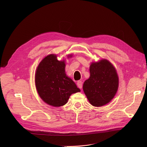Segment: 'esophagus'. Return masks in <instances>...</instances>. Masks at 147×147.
Here are the masks:
<instances>
[{
	"label": "esophagus",
	"mask_w": 147,
	"mask_h": 147,
	"mask_svg": "<svg viewBox=\"0 0 147 147\" xmlns=\"http://www.w3.org/2000/svg\"><path fill=\"white\" fill-rule=\"evenodd\" d=\"M77 84H78V86L79 88H80V89L82 88V81H78V83H77Z\"/></svg>",
	"instance_id": "esophagus-1"
}]
</instances>
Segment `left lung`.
I'll return each instance as SVG.
<instances>
[{"label":"left lung","instance_id":"obj_1","mask_svg":"<svg viewBox=\"0 0 147 147\" xmlns=\"http://www.w3.org/2000/svg\"><path fill=\"white\" fill-rule=\"evenodd\" d=\"M90 78L83 83V89L88 101L93 106L101 107L114 97L119 87L116 69L107 59L92 63Z\"/></svg>","mask_w":147,"mask_h":147}]
</instances>
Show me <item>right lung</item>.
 <instances>
[{"label":"right lung","mask_w":147,"mask_h":147,"mask_svg":"<svg viewBox=\"0 0 147 147\" xmlns=\"http://www.w3.org/2000/svg\"><path fill=\"white\" fill-rule=\"evenodd\" d=\"M71 57V55H69ZM64 61L51 54L38 64L35 74L38 94L43 101L53 107L65 105L73 94L80 92L76 83L66 75Z\"/></svg>","instance_id":"obj_1"}]
</instances>
